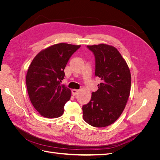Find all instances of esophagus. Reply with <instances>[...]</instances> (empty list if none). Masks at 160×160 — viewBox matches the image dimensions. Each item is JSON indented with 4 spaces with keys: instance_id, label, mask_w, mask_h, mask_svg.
Segmentation results:
<instances>
[{
    "instance_id": "esophagus-1",
    "label": "esophagus",
    "mask_w": 160,
    "mask_h": 160,
    "mask_svg": "<svg viewBox=\"0 0 160 160\" xmlns=\"http://www.w3.org/2000/svg\"><path fill=\"white\" fill-rule=\"evenodd\" d=\"M71 92H72V95H73V96H75L76 95H77V93H78L79 90H77V89H72Z\"/></svg>"
}]
</instances>
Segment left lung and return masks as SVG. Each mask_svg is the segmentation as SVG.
Segmentation results:
<instances>
[{
  "label": "left lung",
  "instance_id": "left-lung-1",
  "mask_svg": "<svg viewBox=\"0 0 160 160\" xmlns=\"http://www.w3.org/2000/svg\"><path fill=\"white\" fill-rule=\"evenodd\" d=\"M87 47L95 56V75L101 81L89 102L83 105V117L90 125L104 128L114 123L125 109L130 93L131 73L115 47L105 44Z\"/></svg>",
  "mask_w": 160,
  "mask_h": 160
}]
</instances>
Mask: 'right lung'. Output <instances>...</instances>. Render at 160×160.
<instances>
[{
    "instance_id": "1",
    "label": "right lung",
    "mask_w": 160,
    "mask_h": 160,
    "mask_svg": "<svg viewBox=\"0 0 160 160\" xmlns=\"http://www.w3.org/2000/svg\"><path fill=\"white\" fill-rule=\"evenodd\" d=\"M80 45L59 43L38 53L27 73L26 85L33 107L43 117L59 118L71 98V90L61 85L64 69Z\"/></svg>"
}]
</instances>
